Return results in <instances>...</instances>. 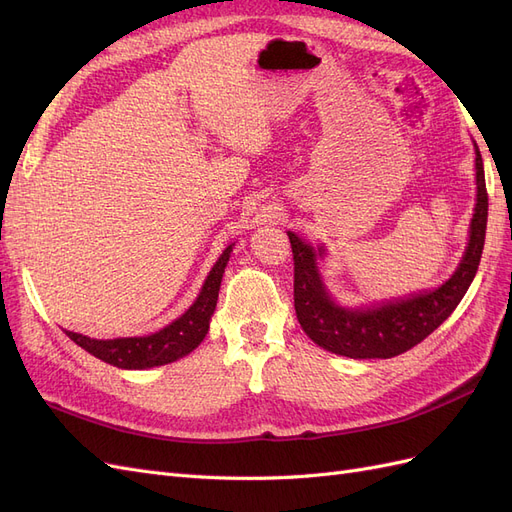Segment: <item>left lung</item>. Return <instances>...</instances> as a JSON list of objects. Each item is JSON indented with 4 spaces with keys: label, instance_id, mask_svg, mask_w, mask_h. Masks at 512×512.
<instances>
[{
    "label": "left lung",
    "instance_id": "obj_1",
    "mask_svg": "<svg viewBox=\"0 0 512 512\" xmlns=\"http://www.w3.org/2000/svg\"><path fill=\"white\" fill-rule=\"evenodd\" d=\"M487 185L483 158L476 147V207L470 243L451 280L438 290L371 309H346L333 303L316 267V252L288 232L294 260V309L303 331L324 350L350 359H391L421 344L455 312L478 271L487 230ZM322 256V247H318Z\"/></svg>",
    "mask_w": 512,
    "mask_h": 512
}]
</instances>
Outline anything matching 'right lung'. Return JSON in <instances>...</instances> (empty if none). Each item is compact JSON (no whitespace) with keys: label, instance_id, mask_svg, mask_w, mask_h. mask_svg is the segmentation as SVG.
I'll return each instance as SVG.
<instances>
[{"label":"right lung","instance_id":"add662e5","mask_svg":"<svg viewBox=\"0 0 512 512\" xmlns=\"http://www.w3.org/2000/svg\"><path fill=\"white\" fill-rule=\"evenodd\" d=\"M232 245H228L220 260L215 262L207 275L205 286L200 290L194 305L175 322H170L158 333L145 337H119V339H89L85 335L66 331L74 344H79L89 354L98 356L100 361L111 363L121 369H147L173 363L181 356L192 352L203 342L209 331V320L218 303V292L226 262L230 258Z\"/></svg>","mask_w":512,"mask_h":512}]
</instances>
